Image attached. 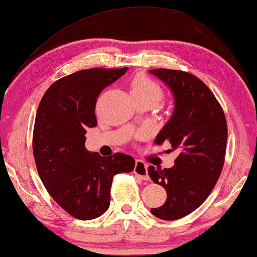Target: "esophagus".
<instances>
[{
	"instance_id": "34e87169",
	"label": "esophagus",
	"mask_w": 257,
	"mask_h": 257,
	"mask_svg": "<svg viewBox=\"0 0 257 257\" xmlns=\"http://www.w3.org/2000/svg\"><path fill=\"white\" fill-rule=\"evenodd\" d=\"M134 173H135L137 176H140L142 180L149 181L150 177H149V173H148V165L144 164L142 160H136Z\"/></svg>"
}]
</instances>
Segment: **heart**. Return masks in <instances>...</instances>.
I'll use <instances>...</instances> for the list:
<instances>
[{
    "label": "heart",
    "mask_w": 257,
    "mask_h": 257,
    "mask_svg": "<svg viewBox=\"0 0 257 257\" xmlns=\"http://www.w3.org/2000/svg\"><path fill=\"white\" fill-rule=\"evenodd\" d=\"M130 96L133 99H148L157 104L161 100L164 91L157 82L144 74L137 75L130 85Z\"/></svg>",
    "instance_id": "b5f03b06"
}]
</instances>
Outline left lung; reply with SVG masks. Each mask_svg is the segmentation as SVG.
Returning a JSON list of instances; mask_svg holds the SVG:
<instances>
[{"label": "left lung", "instance_id": "obj_1", "mask_svg": "<svg viewBox=\"0 0 257 257\" xmlns=\"http://www.w3.org/2000/svg\"><path fill=\"white\" fill-rule=\"evenodd\" d=\"M150 73L172 90L175 101L173 115L154 142H169L180 152L172 168L149 167L151 180L167 192L164 205L151 213L175 221L197 209L216 184L225 157L226 119L214 93L197 76L167 68Z\"/></svg>", "mask_w": 257, "mask_h": 257}]
</instances>
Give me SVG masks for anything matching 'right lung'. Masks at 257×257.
<instances>
[{
    "mask_svg": "<svg viewBox=\"0 0 257 257\" xmlns=\"http://www.w3.org/2000/svg\"><path fill=\"white\" fill-rule=\"evenodd\" d=\"M128 71L89 68L57 80L41 99L35 116L33 154L39 176L63 209L82 221L108 209L114 175L130 173L135 159L101 157L85 149L87 128L97 125L96 100Z\"/></svg>",
    "mask_w": 257,
    "mask_h": 257,
    "instance_id": "right-lung-1",
    "label": "right lung"
}]
</instances>
